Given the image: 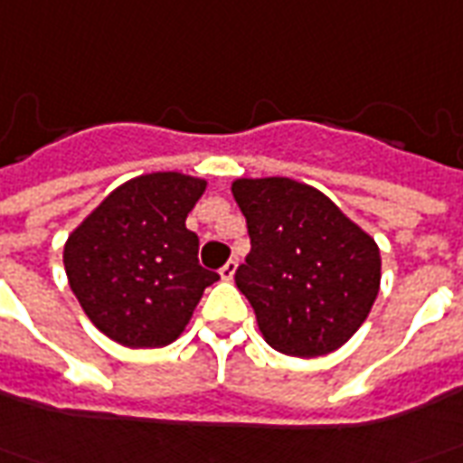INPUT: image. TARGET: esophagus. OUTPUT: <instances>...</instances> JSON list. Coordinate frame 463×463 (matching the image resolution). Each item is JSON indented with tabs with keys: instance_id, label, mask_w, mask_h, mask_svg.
<instances>
[{
	"instance_id": "1",
	"label": "esophagus",
	"mask_w": 463,
	"mask_h": 463,
	"mask_svg": "<svg viewBox=\"0 0 463 463\" xmlns=\"http://www.w3.org/2000/svg\"><path fill=\"white\" fill-rule=\"evenodd\" d=\"M235 270H238V260H228V263L221 268V278H222V280H232Z\"/></svg>"
}]
</instances>
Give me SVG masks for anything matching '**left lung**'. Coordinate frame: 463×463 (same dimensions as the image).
<instances>
[{
    "instance_id": "left-lung-1",
    "label": "left lung",
    "mask_w": 463,
    "mask_h": 463,
    "mask_svg": "<svg viewBox=\"0 0 463 463\" xmlns=\"http://www.w3.org/2000/svg\"><path fill=\"white\" fill-rule=\"evenodd\" d=\"M250 253L235 286L276 351L316 358L341 348L378 296L381 253L323 193L290 177L235 180Z\"/></svg>"
}]
</instances>
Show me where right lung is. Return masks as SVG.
<instances>
[{
	"mask_svg": "<svg viewBox=\"0 0 463 463\" xmlns=\"http://www.w3.org/2000/svg\"><path fill=\"white\" fill-rule=\"evenodd\" d=\"M205 180L153 173L119 185L70 235L64 270L99 331L128 348H160L183 333L218 273L198 260L185 218Z\"/></svg>",
	"mask_w": 463,
	"mask_h": 463,
	"instance_id": "add662e5",
	"label": "right lung"
}]
</instances>
